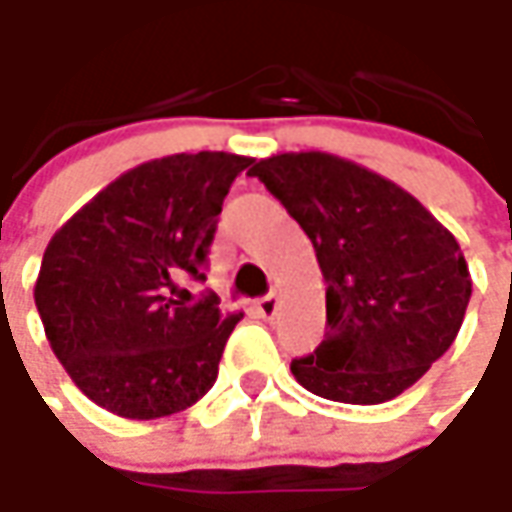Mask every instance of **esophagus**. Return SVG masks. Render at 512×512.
<instances>
[{
  "mask_svg": "<svg viewBox=\"0 0 512 512\" xmlns=\"http://www.w3.org/2000/svg\"><path fill=\"white\" fill-rule=\"evenodd\" d=\"M256 310H259V316H262V319H273V316H276V310H279V296H276V293H267V296H262V299L256 302Z\"/></svg>",
  "mask_w": 512,
  "mask_h": 512,
  "instance_id": "34e87169",
  "label": "esophagus"
}]
</instances>
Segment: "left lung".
Returning a JSON list of instances; mask_svg holds the SVG:
<instances>
[{"label":"left lung","mask_w":512,"mask_h":512,"mask_svg":"<svg viewBox=\"0 0 512 512\" xmlns=\"http://www.w3.org/2000/svg\"><path fill=\"white\" fill-rule=\"evenodd\" d=\"M250 176L302 225L325 276V342L290 362L296 382L330 402L396 399L459 336L473 282L456 236L404 187L333 153H276Z\"/></svg>","instance_id":"8db88e82"}]
</instances>
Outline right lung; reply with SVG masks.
<instances>
[{
    "label": "right lung",
    "mask_w": 512,
    "mask_h": 512,
    "mask_svg": "<svg viewBox=\"0 0 512 512\" xmlns=\"http://www.w3.org/2000/svg\"><path fill=\"white\" fill-rule=\"evenodd\" d=\"M250 156L173 153L122 173L53 233L33 287L56 359L90 402L162 419L216 382L242 313L210 293L176 302L202 265L233 179Z\"/></svg>",
    "instance_id": "right-lung-1"
}]
</instances>
